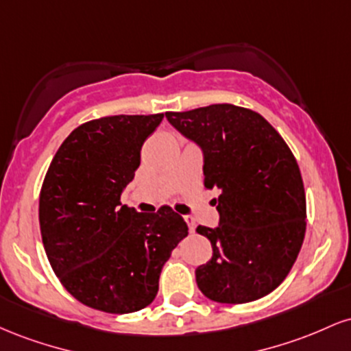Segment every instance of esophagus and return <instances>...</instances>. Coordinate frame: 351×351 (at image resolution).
I'll return each mask as SVG.
<instances>
[{
    "label": "esophagus",
    "instance_id": "1",
    "mask_svg": "<svg viewBox=\"0 0 351 351\" xmlns=\"http://www.w3.org/2000/svg\"><path fill=\"white\" fill-rule=\"evenodd\" d=\"M184 221H186V224H188V228H189V232H195V229H196L195 219H193L191 216H184Z\"/></svg>",
    "mask_w": 351,
    "mask_h": 351
}]
</instances>
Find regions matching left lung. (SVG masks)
Here are the masks:
<instances>
[{
	"mask_svg": "<svg viewBox=\"0 0 351 351\" xmlns=\"http://www.w3.org/2000/svg\"><path fill=\"white\" fill-rule=\"evenodd\" d=\"M203 152L204 186L219 188L216 228L198 226L213 257L195 271L209 300L245 304L279 287L305 236L304 181L291 148L263 115L231 104L167 112Z\"/></svg>",
	"mask_w": 351,
	"mask_h": 351,
	"instance_id": "left-lung-1",
	"label": "left lung"
}]
</instances>
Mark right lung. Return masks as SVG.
<instances>
[{"label":"right lung","mask_w":351,"mask_h":351,"mask_svg":"<svg viewBox=\"0 0 351 351\" xmlns=\"http://www.w3.org/2000/svg\"><path fill=\"white\" fill-rule=\"evenodd\" d=\"M163 114L114 115L80 125L49 165L39 196L43 244L66 291L87 307L130 313L150 305L160 274L188 226L170 206L120 203L145 140Z\"/></svg>","instance_id":"right-lung-1"}]
</instances>
